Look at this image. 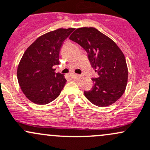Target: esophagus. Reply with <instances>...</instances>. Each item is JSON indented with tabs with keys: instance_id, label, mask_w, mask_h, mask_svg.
I'll return each instance as SVG.
<instances>
[{
	"instance_id": "34e87169",
	"label": "esophagus",
	"mask_w": 150,
	"mask_h": 150,
	"mask_svg": "<svg viewBox=\"0 0 150 150\" xmlns=\"http://www.w3.org/2000/svg\"><path fill=\"white\" fill-rule=\"evenodd\" d=\"M73 78H74V79H82L83 77L82 76V75H78V74H74Z\"/></svg>"
}]
</instances>
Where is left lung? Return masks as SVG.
Masks as SVG:
<instances>
[{
    "label": "left lung",
    "mask_w": 150,
    "mask_h": 150,
    "mask_svg": "<svg viewBox=\"0 0 150 150\" xmlns=\"http://www.w3.org/2000/svg\"><path fill=\"white\" fill-rule=\"evenodd\" d=\"M87 52L91 66L98 73L93 86L84 91L90 102L100 107L114 103L124 94L128 67L124 53L116 43L93 27L78 28L69 37Z\"/></svg>",
    "instance_id": "left-lung-1"
}]
</instances>
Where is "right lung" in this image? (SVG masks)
Masks as SVG:
<instances>
[{
	"mask_svg": "<svg viewBox=\"0 0 150 150\" xmlns=\"http://www.w3.org/2000/svg\"><path fill=\"white\" fill-rule=\"evenodd\" d=\"M75 29H58L38 37L23 53L17 69L18 84L33 103L45 105L59 96L67 80L55 73L59 64V51L64 41Z\"/></svg>",
	"mask_w": 150,
	"mask_h": 150,
	"instance_id": "1",
	"label": "right lung"
}]
</instances>
